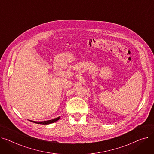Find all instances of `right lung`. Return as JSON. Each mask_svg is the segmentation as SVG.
<instances>
[{
  "label": "right lung",
  "instance_id": "obj_1",
  "mask_svg": "<svg viewBox=\"0 0 154 154\" xmlns=\"http://www.w3.org/2000/svg\"><path fill=\"white\" fill-rule=\"evenodd\" d=\"M60 118V117H57V118L55 119H51V120H48V121H42V122H37V121H30L34 123H36V124H44V125H47V124H51V123H53L55 122L56 121H57L58 120H59Z\"/></svg>",
  "mask_w": 154,
  "mask_h": 154
}]
</instances>
